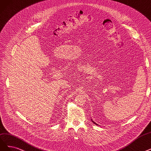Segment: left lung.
<instances>
[{"label":"left lung","instance_id":"obj_1","mask_svg":"<svg viewBox=\"0 0 151 151\" xmlns=\"http://www.w3.org/2000/svg\"><path fill=\"white\" fill-rule=\"evenodd\" d=\"M92 122H93V123H94V124H96V125H97V124H96V122H93V121H92Z\"/></svg>","mask_w":151,"mask_h":151}]
</instances>
